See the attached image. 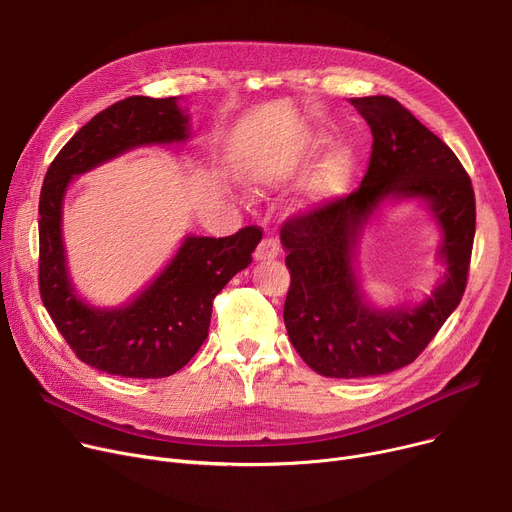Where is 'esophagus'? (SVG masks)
<instances>
[{
  "instance_id": "obj_1",
  "label": "esophagus",
  "mask_w": 512,
  "mask_h": 512,
  "mask_svg": "<svg viewBox=\"0 0 512 512\" xmlns=\"http://www.w3.org/2000/svg\"><path fill=\"white\" fill-rule=\"evenodd\" d=\"M280 255V245L274 238H263L255 249V261H272Z\"/></svg>"
}]
</instances>
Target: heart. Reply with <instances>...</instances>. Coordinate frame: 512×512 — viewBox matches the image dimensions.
I'll list each match as a JSON object with an SVG mask.
<instances>
[{
    "instance_id": "1",
    "label": "heart",
    "mask_w": 512,
    "mask_h": 512,
    "mask_svg": "<svg viewBox=\"0 0 512 512\" xmlns=\"http://www.w3.org/2000/svg\"><path fill=\"white\" fill-rule=\"evenodd\" d=\"M324 145V139L321 137H309L301 147L292 149L286 155H280L272 161H267L257 172L255 180L261 186H274V184H284L292 178L301 176L307 166L317 155L319 147ZM353 174V155L348 149H336L332 151L321 164L317 166L309 188H307V201L319 203L326 201L338 193L344 191V186L348 184V178Z\"/></svg>"
}]
</instances>
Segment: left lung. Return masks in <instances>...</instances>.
<instances>
[{"mask_svg": "<svg viewBox=\"0 0 512 512\" xmlns=\"http://www.w3.org/2000/svg\"><path fill=\"white\" fill-rule=\"evenodd\" d=\"M348 101L373 137L361 186L294 215L280 230L290 270L288 338L313 371L344 380L396 371L423 353L463 299L475 236V193L452 149L392 97ZM388 198L425 200L443 230L445 280L413 310H373L354 276L360 230Z\"/></svg>", "mask_w": 512, "mask_h": 512, "instance_id": "8db88e82", "label": "left lung"}]
</instances>
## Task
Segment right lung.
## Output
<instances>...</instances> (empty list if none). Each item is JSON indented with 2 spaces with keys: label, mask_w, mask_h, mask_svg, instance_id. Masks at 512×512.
<instances>
[{
  "label": "right lung",
  "mask_w": 512,
  "mask_h": 512,
  "mask_svg": "<svg viewBox=\"0 0 512 512\" xmlns=\"http://www.w3.org/2000/svg\"><path fill=\"white\" fill-rule=\"evenodd\" d=\"M188 139V114L176 97L134 95L99 112L51 161L39 199V292L74 355L110 375L157 380L182 369L207 338L211 305L253 261L261 228L226 238L186 236L176 257L137 299L97 309L74 292L62 238V201L70 180L141 145Z\"/></svg>",
  "instance_id": "right-lung-1"
}]
</instances>
